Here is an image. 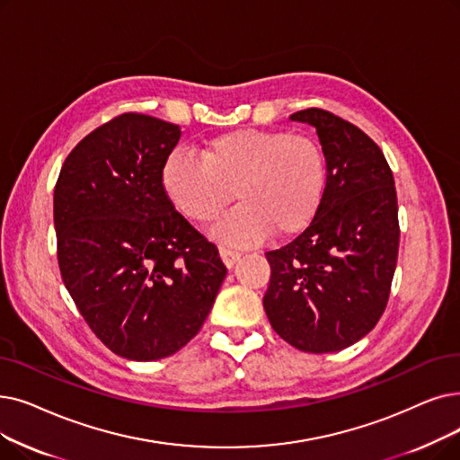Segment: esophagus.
I'll return each mask as SVG.
<instances>
[{
  "label": "esophagus",
  "mask_w": 460,
  "mask_h": 460,
  "mask_svg": "<svg viewBox=\"0 0 460 460\" xmlns=\"http://www.w3.org/2000/svg\"><path fill=\"white\" fill-rule=\"evenodd\" d=\"M219 255H222V259H224V263L227 265V267H233L238 259L243 257V253L238 252V250H233V248H227V246H219Z\"/></svg>",
  "instance_id": "obj_1"
}]
</instances>
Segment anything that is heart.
I'll use <instances>...</instances> for the list:
<instances>
[{"label": "heart", "mask_w": 460, "mask_h": 460, "mask_svg": "<svg viewBox=\"0 0 460 460\" xmlns=\"http://www.w3.org/2000/svg\"><path fill=\"white\" fill-rule=\"evenodd\" d=\"M201 154L172 150L162 167L164 190L195 224L212 222L234 195L241 199L214 227L229 244H252L269 233L298 234L325 201L329 157L312 135L234 129L210 138Z\"/></svg>", "instance_id": "heart-1"}]
</instances>
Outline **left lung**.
Segmentation results:
<instances>
[{
    "label": "left lung",
    "mask_w": 460,
    "mask_h": 460,
    "mask_svg": "<svg viewBox=\"0 0 460 460\" xmlns=\"http://www.w3.org/2000/svg\"><path fill=\"white\" fill-rule=\"evenodd\" d=\"M312 124L329 157L325 201L314 222L267 252L263 306L272 329L308 353L341 351L385 312L396 269L398 205L384 152L348 119L323 109L291 114Z\"/></svg>",
    "instance_id": "8db88e82"
}]
</instances>
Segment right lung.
<instances>
[{
    "mask_svg": "<svg viewBox=\"0 0 460 460\" xmlns=\"http://www.w3.org/2000/svg\"><path fill=\"white\" fill-rule=\"evenodd\" d=\"M178 138L176 124L124 112L71 150L54 188L64 284L99 341L131 361L182 349L227 274L164 190Z\"/></svg>",
    "mask_w": 460,
    "mask_h": 460,
    "instance_id": "add662e5",
    "label": "right lung"
}]
</instances>
